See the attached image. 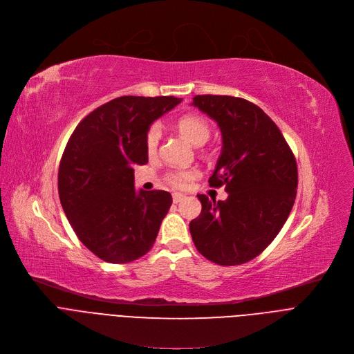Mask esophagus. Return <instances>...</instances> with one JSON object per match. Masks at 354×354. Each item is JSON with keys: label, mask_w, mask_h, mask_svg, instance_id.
<instances>
[{"label": "esophagus", "mask_w": 354, "mask_h": 354, "mask_svg": "<svg viewBox=\"0 0 354 354\" xmlns=\"http://www.w3.org/2000/svg\"><path fill=\"white\" fill-rule=\"evenodd\" d=\"M183 199H185V195H182V194H174V196H172L174 203H179Z\"/></svg>", "instance_id": "34e87169"}]
</instances>
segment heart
<instances>
[{
	"label": "heart",
	"instance_id": "b5f03b06",
	"mask_svg": "<svg viewBox=\"0 0 354 354\" xmlns=\"http://www.w3.org/2000/svg\"><path fill=\"white\" fill-rule=\"evenodd\" d=\"M176 128L179 133L189 140L195 147L203 145L210 138V125L198 115H186L182 116L176 122ZM160 140V128L158 125H152L145 135V151L149 158L156 156L159 149ZM199 176L198 171L186 169V171H171L167 174V180L179 189H185Z\"/></svg>",
	"mask_w": 354,
	"mask_h": 354
}]
</instances>
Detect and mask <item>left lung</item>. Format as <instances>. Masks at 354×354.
<instances>
[{
    "instance_id": "left-lung-1",
    "label": "left lung",
    "mask_w": 354,
    "mask_h": 354,
    "mask_svg": "<svg viewBox=\"0 0 354 354\" xmlns=\"http://www.w3.org/2000/svg\"><path fill=\"white\" fill-rule=\"evenodd\" d=\"M222 132V153L210 186H225L226 201L198 195L201 215L189 223L201 254L221 266L261 254L288 221L296 199L297 165L270 118L243 98L196 95L192 102Z\"/></svg>"
}]
</instances>
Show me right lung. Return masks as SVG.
<instances>
[{
    "instance_id": "add662e5",
    "label": "right lung",
    "mask_w": 354,
    "mask_h": 354,
    "mask_svg": "<svg viewBox=\"0 0 354 354\" xmlns=\"http://www.w3.org/2000/svg\"><path fill=\"white\" fill-rule=\"evenodd\" d=\"M175 97H120L86 115L61 158L58 194L78 239L102 261L122 265L147 254L172 205L167 191H135L133 165H145L151 124Z\"/></svg>"
}]
</instances>
